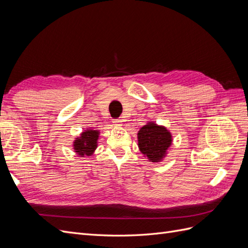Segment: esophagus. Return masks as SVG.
Instances as JSON below:
<instances>
[{
	"instance_id": "obj_1",
	"label": "esophagus",
	"mask_w": 248,
	"mask_h": 248,
	"mask_svg": "<svg viewBox=\"0 0 248 248\" xmlns=\"http://www.w3.org/2000/svg\"><path fill=\"white\" fill-rule=\"evenodd\" d=\"M112 123H114V125L115 126H121L122 124V121H121V120H120V119H114V120H112Z\"/></svg>"
}]
</instances>
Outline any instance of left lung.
Returning <instances> with one entry per match:
<instances>
[{
    "mask_svg": "<svg viewBox=\"0 0 248 248\" xmlns=\"http://www.w3.org/2000/svg\"><path fill=\"white\" fill-rule=\"evenodd\" d=\"M140 152L152 161H159L170 146V133L154 123L145 125L138 133Z\"/></svg>",
    "mask_w": 248,
    "mask_h": 248,
    "instance_id": "obj_1",
    "label": "left lung"
}]
</instances>
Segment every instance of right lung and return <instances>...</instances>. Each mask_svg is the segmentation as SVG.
<instances>
[{
  "mask_svg": "<svg viewBox=\"0 0 248 248\" xmlns=\"http://www.w3.org/2000/svg\"><path fill=\"white\" fill-rule=\"evenodd\" d=\"M98 131L88 130L81 133V137L74 141V150L78 155H91L96 149Z\"/></svg>",
  "mask_w": 248,
  "mask_h": 248,
  "instance_id": "1",
  "label": "right lung"
}]
</instances>
